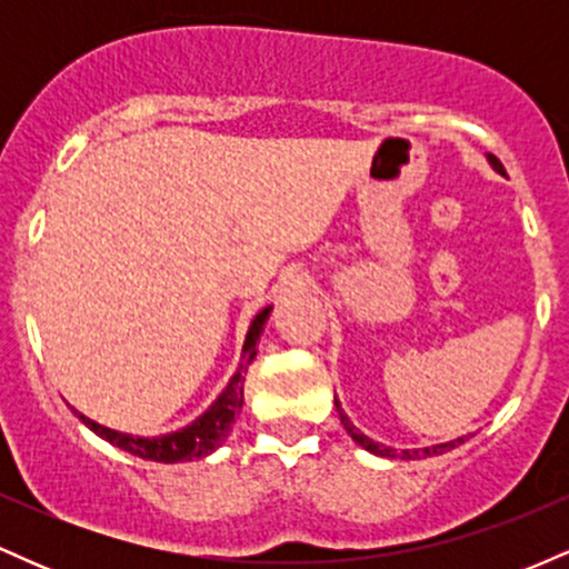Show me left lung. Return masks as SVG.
<instances>
[{"mask_svg": "<svg viewBox=\"0 0 569 569\" xmlns=\"http://www.w3.org/2000/svg\"><path fill=\"white\" fill-rule=\"evenodd\" d=\"M487 160H489V166L495 168V171L506 176V168H502V162H500L498 158H495V154H487ZM335 407H337V411H339V422H342L345 430H348V436H350L352 441L358 443V447H363V449H367V452H371V455L390 457V460H393V457H401V460H420V457H433V455H443V452H449V449L460 447V443L468 439V436H460V439L443 441V443H433V447H426V449H401V452H396L393 447H385V443H380V441H371L367 433H361V430H358L356 426H352V422H350V417L345 415V409H342V407H339V401H337V398H335Z\"/></svg>", "mask_w": 569, "mask_h": 569, "instance_id": "left-lung-1", "label": "left lung"}]
</instances>
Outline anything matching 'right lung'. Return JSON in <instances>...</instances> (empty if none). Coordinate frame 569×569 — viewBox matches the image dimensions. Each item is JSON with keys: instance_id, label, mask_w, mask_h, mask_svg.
I'll return each mask as SVG.
<instances>
[{"instance_id": "1", "label": "right lung", "mask_w": 569, "mask_h": 569, "mask_svg": "<svg viewBox=\"0 0 569 569\" xmlns=\"http://www.w3.org/2000/svg\"><path fill=\"white\" fill-rule=\"evenodd\" d=\"M270 307L257 312L251 326H248V335L243 342V356H240L238 371L232 375V380L227 382V388L221 390L217 401L211 403L198 420H192L189 426L171 430V433L162 436H130V433H120V430H112L101 422L90 420L84 417L82 411L74 409V415H80V420L93 430L96 436L107 439L114 447L126 449V452L141 457V460H154V462H184V460H200V457L217 452L221 443L227 441L230 436L234 417L243 411V382H246V371L251 367V361L257 358V342L262 337L267 318H270Z\"/></svg>"}]
</instances>
